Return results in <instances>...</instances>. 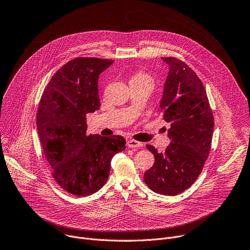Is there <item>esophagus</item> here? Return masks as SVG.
<instances>
[{"label": "esophagus", "instance_id": "obj_1", "mask_svg": "<svg viewBox=\"0 0 250 250\" xmlns=\"http://www.w3.org/2000/svg\"><path fill=\"white\" fill-rule=\"evenodd\" d=\"M126 146H128V147H141L142 145L141 142H139V141H136V140H134V139H129V140H127V142H126Z\"/></svg>", "mask_w": 250, "mask_h": 250}]
</instances>
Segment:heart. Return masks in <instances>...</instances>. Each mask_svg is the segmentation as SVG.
I'll return each instance as SVG.
<instances>
[{
  "mask_svg": "<svg viewBox=\"0 0 250 250\" xmlns=\"http://www.w3.org/2000/svg\"><path fill=\"white\" fill-rule=\"evenodd\" d=\"M131 81H150L153 83L152 78L145 73H136L135 75H133Z\"/></svg>",
  "mask_w": 250,
  "mask_h": 250,
  "instance_id": "b5f03b06",
  "label": "heart"
}]
</instances>
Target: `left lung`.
Here are the masks:
<instances>
[{"label":"left lung","instance_id":"obj_1","mask_svg":"<svg viewBox=\"0 0 250 250\" xmlns=\"http://www.w3.org/2000/svg\"><path fill=\"white\" fill-rule=\"evenodd\" d=\"M169 72L160 101L163 120L170 124L171 142L164 153L154 146L153 166L145 173L146 185L155 193L174 196L191 187L208 156L213 133V116L200 78L183 61L161 57Z\"/></svg>","mask_w":250,"mask_h":250}]
</instances>
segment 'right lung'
I'll return each mask as SVG.
<instances>
[{"mask_svg":"<svg viewBox=\"0 0 250 250\" xmlns=\"http://www.w3.org/2000/svg\"><path fill=\"white\" fill-rule=\"evenodd\" d=\"M111 59L79 57L63 65L42 96L37 125L44 155L57 184L85 197L100 190L112 158L125 148L121 135L87 134L86 115L100 108L98 79Z\"/></svg>","mask_w":250,"mask_h":250,"instance_id":"obj_1","label":"right lung"}]
</instances>
